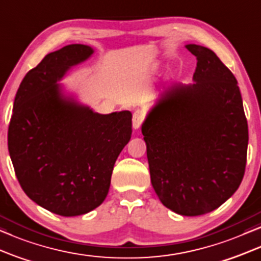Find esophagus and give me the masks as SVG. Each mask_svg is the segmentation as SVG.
Masks as SVG:
<instances>
[{
	"label": "esophagus",
	"mask_w": 261,
	"mask_h": 261,
	"mask_svg": "<svg viewBox=\"0 0 261 261\" xmlns=\"http://www.w3.org/2000/svg\"><path fill=\"white\" fill-rule=\"evenodd\" d=\"M144 117H145V113L142 109H137L136 111H135L134 116H133V126H134V128H140V126L144 120Z\"/></svg>",
	"instance_id": "1"
}]
</instances>
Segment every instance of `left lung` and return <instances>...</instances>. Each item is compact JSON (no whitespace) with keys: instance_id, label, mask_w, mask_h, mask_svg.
Segmentation results:
<instances>
[{"instance_id":"8db88e82","label":"left lung","mask_w":261,"mask_h":261,"mask_svg":"<svg viewBox=\"0 0 261 261\" xmlns=\"http://www.w3.org/2000/svg\"><path fill=\"white\" fill-rule=\"evenodd\" d=\"M196 56L194 83L162 94L142 125L151 185L161 203L182 216L210 213L229 199L245 175L248 125L232 72L214 51Z\"/></svg>"}]
</instances>
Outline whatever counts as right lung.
Segmentation results:
<instances>
[{
  "instance_id": "1",
  "label": "right lung",
  "mask_w": 261,
  "mask_h": 261,
  "mask_svg": "<svg viewBox=\"0 0 261 261\" xmlns=\"http://www.w3.org/2000/svg\"><path fill=\"white\" fill-rule=\"evenodd\" d=\"M93 48L71 44L45 56L17 89L8 150L20 186L64 217L94 210L109 193L118 155L131 138L128 111L99 114L62 98L57 81Z\"/></svg>"
}]
</instances>
